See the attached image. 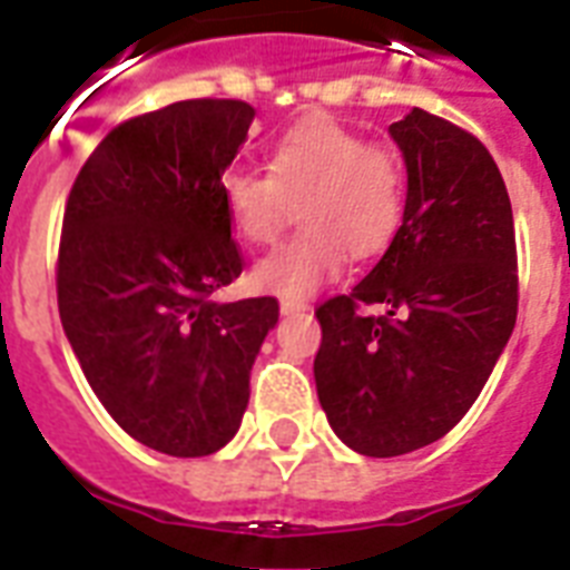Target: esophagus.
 <instances>
[{"instance_id": "34e87169", "label": "esophagus", "mask_w": 570, "mask_h": 570, "mask_svg": "<svg viewBox=\"0 0 570 570\" xmlns=\"http://www.w3.org/2000/svg\"><path fill=\"white\" fill-rule=\"evenodd\" d=\"M298 311H307V302H281V313L284 316H289V313H298Z\"/></svg>"}]
</instances>
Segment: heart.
Segmentation results:
<instances>
[{
    "mask_svg": "<svg viewBox=\"0 0 570 570\" xmlns=\"http://www.w3.org/2000/svg\"><path fill=\"white\" fill-rule=\"evenodd\" d=\"M405 191L396 147L366 141L331 118L286 129L268 154V174L227 168L222 177L224 209L248 245H272L298 206L304 230L250 272V284L286 302H302L334 281L348 254H384L402 227Z\"/></svg>",
    "mask_w": 570,
    "mask_h": 570,
    "instance_id": "obj_1",
    "label": "heart"
}]
</instances>
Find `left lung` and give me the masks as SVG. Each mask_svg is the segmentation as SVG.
<instances>
[{
  "label": "left lung",
  "mask_w": 570,
  "mask_h": 570,
  "mask_svg": "<svg viewBox=\"0 0 570 570\" xmlns=\"http://www.w3.org/2000/svg\"><path fill=\"white\" fill-rule=\"evenodd\" d=\"M390 136L405 156L402 227L348 295L316 307V393L331 429L390 459L450 432L485 387L518 320L509 191L468 129L414 109ZM381 303L384 317L360 307Z\"/></svg>",
  "instance_id": "8db88e82"
}]
</instances>
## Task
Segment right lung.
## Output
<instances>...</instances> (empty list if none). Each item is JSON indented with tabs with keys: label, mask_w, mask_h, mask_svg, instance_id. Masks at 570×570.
<instances>
[{
	"label": "right lung",
	"mask_w": 570,
	"mask_h": 570,
	"mask_svg": "<svg viewBox=\"0 0 570 570\" xmlns=\"http://www.w3.org/2000/svg\"><path fill=\"white\" fill-rule=\"evenodd\" d=\"M242 100L129 118L76 174L58 242V313L85 379L138 443L177 459L222 450L277 298L213 302L242 275L222 177L248 136Z\"/></svg>",
	"instance_id": "1"
}]
</instances>
